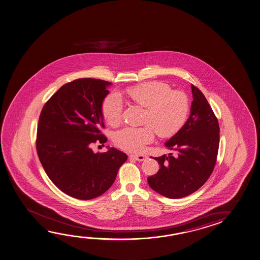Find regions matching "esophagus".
Wrapping results in <instances>:
<instances>
[{
    "label": "esophagus",
    "mask_w": 260,
    "mask_h": 260,
    "mask_svg": "<svg viewBox=\"0 0 260 260\" xmlns=\"http://www.w3.org/2000/svg\"><path fill=\"white\" fill-rule=\"evenodd\" d=\"M129 157H132V158L137 160V161H145L148 158V156H145V155H131Z\"/></svg>",
    "instance_id": "1"
}]
</instances>
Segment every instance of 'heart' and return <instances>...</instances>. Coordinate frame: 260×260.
<instances>
[{
    "label": "heart",
    "mask_w": 260,
    "mask_h": 260,
    "mask_svg": "<svg viewBox=\"0 0 260 260\" xmlns=\"http://www.w3.org/2000/svg\"><path fill=\"white\" fill-rule=\"evenodd\" d=\"M146 108L143 127H125L114 134L115 144L128 151L140 153L154 140V131L160 138L176 134L183 127L189 112V100L184 92L174 90L166 83L148 82L138 84L119 93H111L104 99L102 113L111 126H117L122 117L123 103Z\"/></svg>",
    "instance_id": "obj_1"
}]
</instances>
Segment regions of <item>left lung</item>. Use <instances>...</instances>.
Returning <instances> with one entry per match:
<instances>
[{
    "label": "left lung",
    "mask_w": 260,
    "mask_h": 260,
    "mask_svg": "<svg viewBox=\"0 0 260 260\" xmlns=\"http://www.w3.org/2000/svg\"><path fill=\"white\" fill-rule=\"evenodd\" d=\"M191 113L165 146L168 156L155 157L158 172L148 176L149 186L161 196L178 199L197 191L212 175L220 144V127L204 93L191 84Z\"/></svg>",
    "instance_id": "left-lung-1"
}]
</instances>
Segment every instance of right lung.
Here are the masks:
<instances>
[{
  "label": "right lung",
  "mask_w": 260,
  "mask_h": 260,
  "mask_svg": "<svg viewBox=\"0 0 260 260\" xmlns=\"http://www.w3.org/2000/svg\"><path fill=\"white\" fill-rule=\"evenodd\" d=\"M110 82L81 78L64 84L40 113L36 147L49 179L68 196L90 200L112 186L128 156L114 148L93 153V143L107 138L102 105Z\"/></svg>",
  "instance_id": "1"
}]
</instances>
